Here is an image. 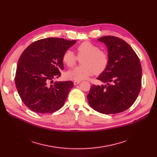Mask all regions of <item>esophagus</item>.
Masks as SVG:
<instances>
[{"instance_id":"34e87169","label":"esophagus","mask_w":157,"mask_h":157,"mask_svg":"<svg viewBox=\"0 0 157 157\" xmlns=\"http://www.w3.org/2000/svg\"><path fill=\"white\" fill-rule=\"evenodd\" d=\"M80 81H74V85H78V84H79V83H80Z\"/></svg>"}]
</instances>
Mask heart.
I'll use <instances>...</instances> for the list:
<instances>
[{
	"label": "heart",
	"instance_id": "b5f03b06",
	"mask_svg": "<svg viewBox=\"0 0 157 157\" xmlns=\"http://www.w3.org/2000/svg\"><path fill=\"white\" fill-rule=\"evenodd\" d=\"M78 56L71 50L65 51L62 56L63 62L72 67L75 65L78 59H81L82 65L68 71L66 76L71 79L81 81L87 79L93 72L95 74L102 73L107 67L109 63L108 52L101 50L97 45L90 42H85L79 44L76 48Z\"/></svg>",
	"mask_w": 157,
	"mask_h": 157
}]
</instances>
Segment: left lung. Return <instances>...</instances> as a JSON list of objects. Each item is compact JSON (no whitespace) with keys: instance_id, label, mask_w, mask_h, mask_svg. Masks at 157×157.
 Returning a JSON list of instances; mask_svg holds the SVG:
<instances>
[{"instance_id":"left-lung-1","label":"left lung","mask_w":157,"mask_h":157,"mask_svg":"<svg viewBox=\"0 0 157 157\" xmlns=\"http://www.w3.org/2000/svg\"><path fill=\"white\" fill-rule=\"evenodd\" d=\"M97 40L108 48V65L97 78L106 85L91 86L88 103L102 114L123 112L134 103L141 90V63L134 49L123 39L109 36Z\"/></svg>"}]
</instances>
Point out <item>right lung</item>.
Masks as SVG:
<instances>
[{
	"mask_svg": "<svg viewBox=\"0 0 157 157\" xmlns=\"http://www.w3.org/2000/svg\"><path fill=\"white\" fill-rule=\"evenodd\" d=\"M76 42L62 38H45L30 44L21 55L15 84L21 101L32 111L52 113L64 104L73 83H50L54 78L60 76L63 69V54Z\"/></svg>",
	"mask_w": 157,
	"mask_h": 157,
	"instance_id": "right-lung-1",
	"label": "right lung"
}]
</instances>
